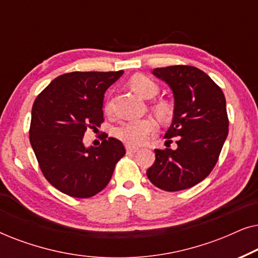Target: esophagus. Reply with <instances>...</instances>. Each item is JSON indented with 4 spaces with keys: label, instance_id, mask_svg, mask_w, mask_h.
I'll use <instances>...</instances> for the list:
<instances>
[{
    "label": "esophagus",
    "instance_id": "34e87169",
    "mask_svg": "<svg viewBox=\"0 0 258 258\" xmlns=\"http://www.w3.org/2000/svg\"><path fill=\"white\" fill-rule=\"evenodd\" d=\"M126 153H137L139 151V148L133 147V146H126Z\"/></svg>",
    "mask_w": 258,
    "mask_h": 258
}]
</instances>
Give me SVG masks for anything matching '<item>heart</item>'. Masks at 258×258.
Here are the masks:
<instances>
[{"label": "heart", "instance_id": "1", "mask_svg": "<svg viewBox=\"0 0 258 258\" xmlns=\"http://www.w3.org/2000/svg\"><path fill=\"white\" fill-rule=\"evenodd\" d=\"M129 87L143 98H153L160 91V88L153 80L144 75H135L129 80ZM153 109L161 118H167L171 112V107L167 101L158 100L153 104ZM105 110H109V103L105 104ZM156 128L153 118L124 121L116 126L114 135L129 146H140L146 142L150 134Z\"/></svg>", "mask_w": 258, "mask_h": 258}]
</instances>
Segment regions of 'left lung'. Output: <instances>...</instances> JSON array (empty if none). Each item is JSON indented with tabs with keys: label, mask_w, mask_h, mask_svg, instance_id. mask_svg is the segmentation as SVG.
I'll list each match as a JSON object with an SVG mask.
<instances>
[{
	"label": "left lung",
	"mask_w": 258,
	"mask_h": 258,
	"mask_svg": "<svg viewBox=\"0 0 258 258\" xmlns=\"http://www.w3.org/2000/svg\"><path fill=\"white\" fill-rule=\"evenodd\" d=\"M153 75L172 90L174 117L164 137L169 141L176 137L177 148L155 149L156 160L147 176L157 188L179 191L203 181L217 163L229 130L225 97L221 88L195 67L156 68Z\"/></svg>",
	"instance_id": "8db88e82"
}]
</instances>
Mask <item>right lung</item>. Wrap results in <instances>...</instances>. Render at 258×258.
I'll return each mask as SVG.
<instances>
[{
	"instance_id": "right-lung-1",
	"label": "right lung",
	"mask_w": 258,
	"mask_h": 258,
	"mask_svg": "<svg viewBox=\"0 0 258 258\" xmlns=\"http://www.w3.org/2000/svg\"><path fill=\"white\" fill-rule=\"evenodd\" d=\"M74 72L51 81L34 102L30 144L47 181L59 191L88 199L103 190L124 156L121 141L104 136L100 147L87 148V128L103 122L104 93L122 74Z\"/></svg>"
}]
</instances>
